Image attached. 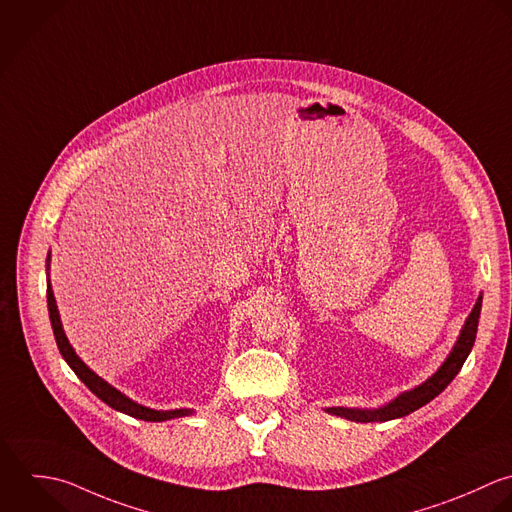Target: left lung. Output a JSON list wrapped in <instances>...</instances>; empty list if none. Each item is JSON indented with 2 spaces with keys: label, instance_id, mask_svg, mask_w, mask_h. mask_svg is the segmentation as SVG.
<instances>
[{
  "label": "left lung",
  "instance_id": "left-lung-1",
  "mask_svg": "<svg viewBox=\"0 0 512 512\" xmlns=\"http://www.w3.org/2000/svg\"><path fill=\"white\" fill-rule=\"evenodd\" d=\"M481 307H483V295H479L477 299V305L473 307L471 315L467 317L465 325H463V331L453 347V351L449 353V357L445 359V363L439 367V371L429 377L423 385L411 389V391H405L401 393L395 401H391L389 405L385 407H379V409H345V407H331V409H325L327 413L331 415H337V417H343V419H349V421H355V423H375V421H393V419H401V417H407L411 415L413 411L421 409L423 405L431 403L435 397H439L447 387L449 383L459 375L463 363L467 361L473 345H475V339H477V329H479V317H481Z\"/></svg>",
  "mask_w": 512,
  "mask_h": 512
}]
</instances>
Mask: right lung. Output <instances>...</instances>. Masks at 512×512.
Returning <instances> with one entry per match:
<instances>
[{
    "mask_svg": "<svg viewBox=\"0 0 512 512\" xmlns=\"http://www.w3.org/2000/svg\"><path fill=\"white\" fill-rule=\"evenodd\" d=\"M47 267H49V255H47ZM47 309H49V321H51V329H53V335H55V343H57V349L61 353V357L65 359V363L73 369V373L85 383V387L97 397L101 399L105 405H109L111 409L119 411V413H125L129 417H135V419H141V421H153V423H159V421H169V419H177V417H187L191 415L193 411L191 409H175V411H155V409H149V407H143L135 401H131L129 397H125L123 393H119L115 387H111L109 383H105L99 375H95L73 351V347L69 345L65 333H63V327H61V319H59V311H57V305H55V297H53V291H51V285L47 281Z\"/></svg>",
    "mask_w": 512,
    "mask_h": 512,
    "instance_id": "right-lung-1",
    "label": "right lung"
}]
</instances>
